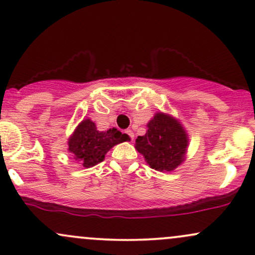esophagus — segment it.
I'll return each instance as SVG.
<instances>
[{
    "label": "esophagus",
    "instance_id": "esophagus-1",
    "mask_svg": "<svg viewBox=\"0 0 255 255\" xmlns=\"http://www.w3.org/2000/svg\"><path fill=\"white\" fill-rule=\"evenodd\" d=\"M125 133L127 134L128 137H129L130 140H133V139H134V134H133V131H131L130 129H126V130H125Z\"/></svg>",
    "mask_w": 255,
    "mask_h": 255
}]
</instances>
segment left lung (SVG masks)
Masks as SVG:
<instances>
[{"instance_id": "left-lung-1", "label": "left lung", "mask_w": 255, "mask_h": 255, "mask_svg": "<svg viewBox=\"0 0 255 255\" xmlns=\"http://www.w3.org/2000/svg\"><path fill=\"white\" fill-rule=\"evenodd\" d=\"M147 128L145 135L136 137V150L154 170H174L183 162L188 145L182 126L171 116L158 113Z\"/></svg>"}]
</instances>
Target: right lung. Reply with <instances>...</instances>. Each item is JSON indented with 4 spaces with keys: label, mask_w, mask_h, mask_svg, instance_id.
Here are the masks:
<instances>
[{
    "label": "right lung",
    "mask_w": 255,
    "mask_h": 255,
    "mask_svg": "<svg viewBox=\"0 0 255 255\" xmlns=\"http://www.w3.org/2000/svg\"><path fill=\"white\" fill-rule=\"evenodd\" d=\"M129 140L127 134L113 128L107 131H99L91 120H84L68 141V150L85 168H90L103 162L105 153L113 146Z\"/></svg>",
    "instance_id": "add662e5"
}]
</instances>
